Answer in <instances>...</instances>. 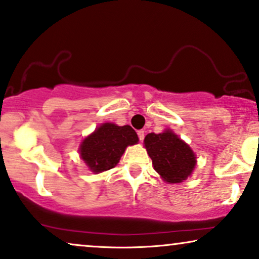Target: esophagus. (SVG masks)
Segmentation results:
<instances>
[{"label": "esophagus", "mask_w": 259, "mask_h": 259, "mask_svg": "<svg viewBox=\"0 0 259 259\" xmlns=\"http://www.w3.org/2000/svg\"><path fill=\"white\" fill-rule=\"evenodd\" d=\"M138 137H139V140H140V142H143L144 138H145V131H143V130L138 131Z\"/></svg>", "instance_id": "esophagus-1"}]
</instances>
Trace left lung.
<instances>
[{
	"mask_svg": "<svg viewBox=\"0 0 259 259\" xmlns=\"http://www.w3.org/2000/svg\"><path fill=\"white\" fill-rule=\"evenodd\" d=\"M144 144L152 159L154 170L167 183L183 182L195 169V153L172 131L165 130L159 134L149 133Z\"/></svg>",
	"mask_w": 259,
	"mask_h": 259,
	"instance_id": "obj_1",
	"label": "left lung"
}]
</instances>
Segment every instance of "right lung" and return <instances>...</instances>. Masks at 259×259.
I'll list each match as a JSON object with an SVG mask.
<instances>
[{
	"label": "right lung",
	"mask_w": 259,
	"mask_h": 259,
	"mask_svg": "<svg viewBox=\"0 0 259 259\" xmlns=\"http://www.w3.org/2000/svg\"><path fill=\"white\" fill-rule=\"evenodd\" d=\"M139 142L132 127L105 122L83 139L79 146L80 158L90 171L103 172L119 163L126 147Z\"/></svg>",
	"instance_id": "add662e5"
}]
</instances>
